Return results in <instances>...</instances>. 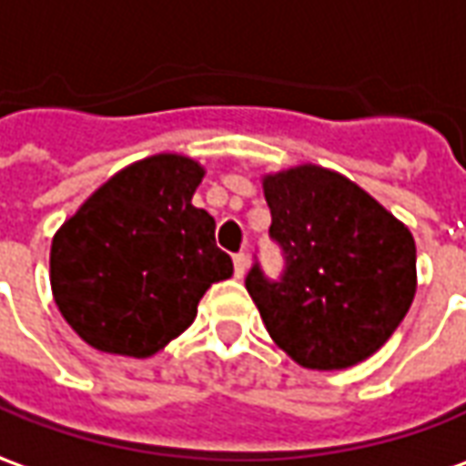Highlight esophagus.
<instances>
[{"instance_id":"obj_1","label":"esophagus","mask_w":466,"mask_h":466,"mask_svg":"<svg viewBox=\"0 0 466 466\" xmlns=\"http://www.w3.org/2000/svg\"><path fill=\"white\" fill-rule=\"evenodd\" d=\"M233 268H236V276H243L246 274V268H248V256L246 253H236L233 256Z\"/></svg>"}]
</instances>
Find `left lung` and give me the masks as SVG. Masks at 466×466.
Instances as JSON below:
<instances>
[{
    "label": "left lung",
    "mask_w": 466,
    "mask_h": 466,
    "mask_svg": "<svg viewBox=\"0 0 466 466\" xmlns=\"http://www.w3.org/2000/svg\"><path fill=\"white\" fill-rule=\"evenodd\" d=\"M264 195L284 271L268 279L256 261L246 289L268 335L312 370H342L370 358L416 294L410 230L325 167L266 175Z\"/></svg>",
    "instance_id": "left-lung-1"
}]
</instances>
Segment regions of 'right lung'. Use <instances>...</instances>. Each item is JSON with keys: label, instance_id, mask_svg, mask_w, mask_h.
I'll return each mask as SVG.
<instances>
[{"label": "right lung", "instance_id": "add662e5", "mask_svg": "<svg viewBox=\"0 0 466 466\" xmlns=\"http://www.w3.org/2000/svg\"><path fill=\"white\" fill-rule=\"evenodd\" d=\"M202 175L182 154L147 157L101 185L56 233L53 297L91 348L149 358L192 325L210 284L233 274L215 246L213 215L192 205Z\"/></svg>", "mask_w": 466, "mask_h": 466}]
</instances>
